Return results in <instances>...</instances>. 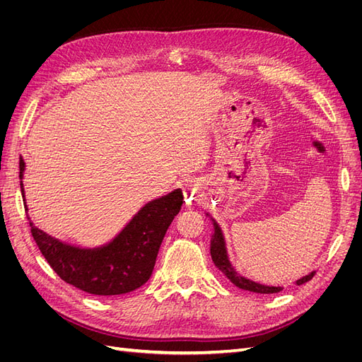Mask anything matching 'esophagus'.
Wrapping results in <instances>:
<instances>
[{"instance_id": "esophagus-1", "label": "esophagus", "mask_w": 362, "mask_h": 362, "mask_svg": "<svg viewBox=\"0 0 362 362\" xmlns=\"http://www.w3.org/2000/svg\"><path fill=\"white\" fill-rule=\"evenodd\" d=\"M201 193V190H199V185L196 184V182H187L184 185V194H185V198H187L189 201H193L196 196H198Z\"/></svg>"}]
</instances>
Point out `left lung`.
<instances>
[{"instance_id":"left-lung-1","label":"left lung","mask_w":362,"mask_h":362,"mask_svg":"<svg viewBox=\"0 0 362 362\" xmlns=\"http://www.w3.org/2000/svg\"><path fill=\"white\" fill-rule=\"evenodd\" d=\"M206 217H210L211 225H213V234H211V242H210V252H211V258L214 266L221 270L223 275L231 281L234 286H237L238 288L242 290H247V291H254V293H261V294H270V293H279L282 290V287H275V286H266V284H259L252 281L246 276H243L242 273L237 272V269L233 266L231 259H229L228 255V249H226V242H225V235L221 225L216 222V218L211 217L208 213H205ZM315 275V272H310L308 275H305L302 278H299L296 281L298 286H302V284L308 282L310 279H313V276Z\"/></svg>"}]
</instances>
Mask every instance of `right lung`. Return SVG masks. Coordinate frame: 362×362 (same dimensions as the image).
Wrapping results in <instances>:
<instances>
[{
	"label": "right lung",
	"instance_id": "add662e5",
	"mask_svg": "<svg viewBox=\"0 0 362 362\" xmlns=\"http://www.w3.org/2000/svg\"><path fill=\"white\" fill-rule=\"evenodd\" d=\"M21 192L24 193L25 161L19 160ZM182 205V192L160 196L145 204L120 231L101 246L84 247L64 243L36 228L31 234L52 270L71 286L96 296H117L134 291L151 278L158 249L173 217Z\"/></svg>",
	"mask_w": 362,
	"mask_h": 362
}]
</instances>
